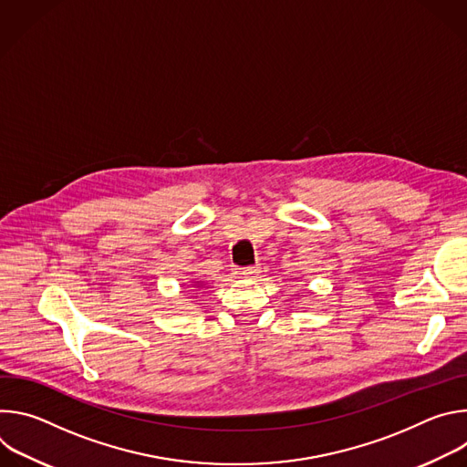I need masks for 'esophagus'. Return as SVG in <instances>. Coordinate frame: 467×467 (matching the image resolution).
<instances>
[{"label":"esophagus","instance_id":"obj_1","mask_svg":"<svg viewBox=\"0 0 467 467\" xmlns=\"http://www.w3.org/2000/svg\"><path fill=\"white\" fill-rule=\"evenodd\" d=\"M258 272H260L258 265H245V268L240 270V275H244V277H254Z\"/></svg>","mask_w":467,"mask_h":467}]
</instances>
